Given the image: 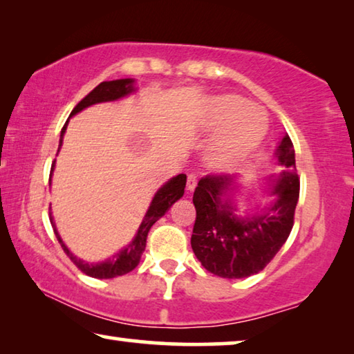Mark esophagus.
<instances>
[{
  "label": "esophagus",
  "instance_id": "34e87169",
  "mask_svg": "<svg viewBox=\"0 0 354 354\" xmlns=\"http://www.w3.org/2000/svg\"><path fill=\"white\" fill-rule=\"evenodd\" d=\"M196 183H198V178L194 173H190L187 176V190H194L196 187Z\"/></svg>",
  "mask_w": 354,
  "mask_h": 354
}]
</instances>
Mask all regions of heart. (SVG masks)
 Returning a JSON list of instances; mask_svg holds the SVG:
<instances>
[{"instance_id":"b5f03b06","label":"heart","mask_w":354,"mask_h":354,"mask_svg":"<svg viewBox=\"0 0 354 354\" xmlns=\"http://www.w3.org/2000/svg\"><path fill=\"white\" fill-rule=\"evenodd\" d=\"M267 124V113L262 107L247 104L243 98L234 95L215 98L207 127L223 129L209 148V162L220 170L237 165L262 142Z\"/></svg>"}]
</instances>
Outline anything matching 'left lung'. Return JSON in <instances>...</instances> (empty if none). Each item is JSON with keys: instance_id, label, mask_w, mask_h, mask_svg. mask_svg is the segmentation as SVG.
Here are the masks:
<instances>
[{"instance_id": "1", "label": "left lung", "mask_w": 354, "mask_h": 354, "mask_svg": "<svg viewBox=\"0 0 354 354\" xmlns=\"http://www.w3.org/2000/svg\"><path fill=\"white\" fill-rule=\"evenodd\" d=\"M277 158L286 169L273 189L277 201L256 217H237V209L226 198L236 176L206 175L198 181L190 245L207 272L227 279L251 277L263 270L286 243L299 196L295 149L289 136L281 140Z\"/></svg>"}]
</instances>
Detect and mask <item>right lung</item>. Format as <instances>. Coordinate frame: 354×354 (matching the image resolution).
I'll list each match as a JSON object with an SVG mask.
<instances>
[{
  "label": "right lung",
  "instance_id": "add662e5",
  "mask_svg": "<svg viewBox=\"0 0 354 354\" xmlns=\"http://www.w3.org/2000/svg\"><path fill=\"white\" fill-rule=\"evenodd\" d=\"M133 82H134L133 80H115V81H104V82L98 84V86L95 87L91 93L86 95V97H84L80 103L75 106V109L71 111L70 115H75V113L81 112L82 109H86V107L92 106V104L103 103V101H113V100H118L122 97H127V95H129L131 92H134ZM65 129H67V123L64 124V128L61 131V140H59V147L62 145ZM55 162H53V165H51V173H53V169H55ZM185 179H187V176H185L184 173H181V175H178L175 178H171L170 181H167L162 187L156 192L154 198L151 201V205H149V207H148L145 217H143V220H142L139 231H137L134 241L131 242L128 247H124L122 251H118L117 254H113L112 257H109V259H106L103 262L88 263V262L77 259L76 256L71 254V251L65 247V243L62 242L61 236H59L56 225H55V221H53L51 212H50V221L53 225V230H55V234L57 237L59 243H61L62 250L65 251V254H67L71 259V262H73L82 273H86L87 277L98 278V279H111L115 277H122V274L133 272L134 268L139 266L140 256L143 251H145V247H147V237H148L149 230H151V226L156 223V221L162 217V215H165V212L169 211L173 203L178 201L184 195Z\"/></svg>",
  "mask_w": 354,
  "mask_h": 354
}]
</instances>
